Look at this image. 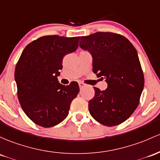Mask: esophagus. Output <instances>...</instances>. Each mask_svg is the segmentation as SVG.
Listing matches in <instances>:
<instances>
[{
	"mask_svg": "<svg viewBox=\"0 0 160 160\" xmlns=\"http://www.w3.org/2000/svg\"><path fill=\"white\" fill-rule=\"evenodd\" d=\"M85 85H86V84L82 83V82H80V83H79V87H80V88H82V87H85Z\"/></svg>",
	"mask_w": 160,
	"mask_h": 160,
	"instance_id": "obj_1",
	"label": "esophagus"
}]
</instances>
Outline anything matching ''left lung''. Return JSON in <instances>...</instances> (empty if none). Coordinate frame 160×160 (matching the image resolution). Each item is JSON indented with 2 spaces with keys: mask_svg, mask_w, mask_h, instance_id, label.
<instances>
[{
  "mask_svg": "<svg viewBox=\"0 0 160 160\" xmlns=\"http://www.w3.org/2000/svg\"><path fill=\"white\" fill-rule=\"evenodd\" d=\"M80 47L92 58V71L106 79L105 90L94 87L90 115L103 125L115 126L132 115L139 104L144 77L134 45L113 32H99L80 38Z\"/></svg>",
  "mask_w": 160,
  "mask_h": 160,
  "instance_id": "8db88e82",
  "label": "left lung"
}]
</instances>
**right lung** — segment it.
Returning a JSON list of instances; mask_svg holds the SVG:
<instances>
[{
    "mask_svg": "<svg viewBox=\"0 0 160 160\" xmlns=\"http://www.w3.org/2000/svg\"><path fill=\"white\" fill-rule=\"evenodd\" d=\"M80 37L45 36L26 46L15 68L17 95L22 110L33 122L44 128L66 118L80 88L77 82L59 83L62 59L78 48Z\"/></svg>",
    "mask_w": 160,
    "mask_h": 160,
    "instance_id": "right-lung-1",
    "label": "right lung"
}]
</instances>
